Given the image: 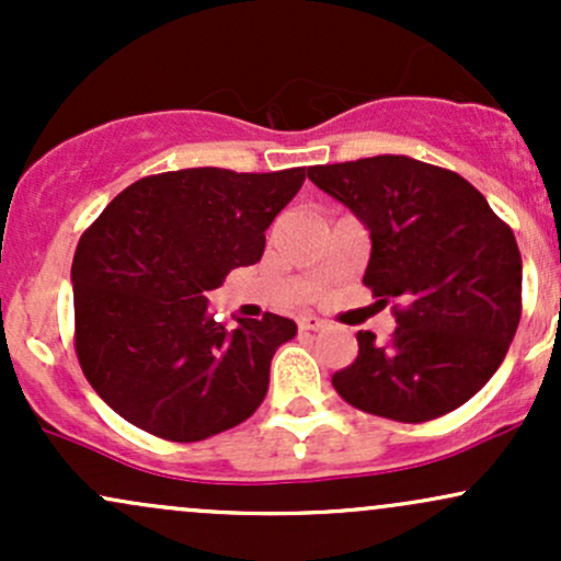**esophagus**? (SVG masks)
Listing matches in <instances>:
<instances>
[{"label": "esophagus", "mask_w": 561, "mask_h": 561, "mask_svg": "<svg viewBox=\"0 0 561 561\" xmlns=\"http://www.w3.org/2000/svg\"><path fill=\"white\" fill-rule=\"evenodd\" d=\"M324 327H327V321L319 317H311V313H302V317H298L300 332H319V330H324Z\"/></svg>", "instance_id": "obj_1"}]
</instances>
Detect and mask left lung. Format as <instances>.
Wrapping results in <instances>:
<instances>
[{"label":"left lung","mask_w":561,"mask_h":561,"mask_svg":"<svg viewBox=\"0 0 561 561\" xmlns=\"http://www.w3.org/2000/svg\"><path fill=\"white\" fill-rule=\"evenodd\" d=\"M308 179L369 229L364 285L396 302V332H358V356L334 371L340 398L366 414L430 422L495 375L523 317L514 231L467 179L405 156L313 165Z\"/></svg>","instance_id":"1"}]
</instances>
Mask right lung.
Listing matches in <instances>:
<instances>
[{
  "instance_id": "1",
  "label": "right lung",
  "mask_w": 561,
  "mask_h": 561,
  "mask_svg": "<svg viewBox=\"0 0 561 561\" xmlns=\"http://www.w3.org/2000/svg\"><path fill=\"white\" fill-rule=\"evenodd\" d=\"M306 169H184L126 186L81 234L73 255L76 356L115 414L173 443L248 420L268 390L293 319L208 311L205 293L253 266L266 229L298 195Z\"/></svg>"
}]
</instances>
